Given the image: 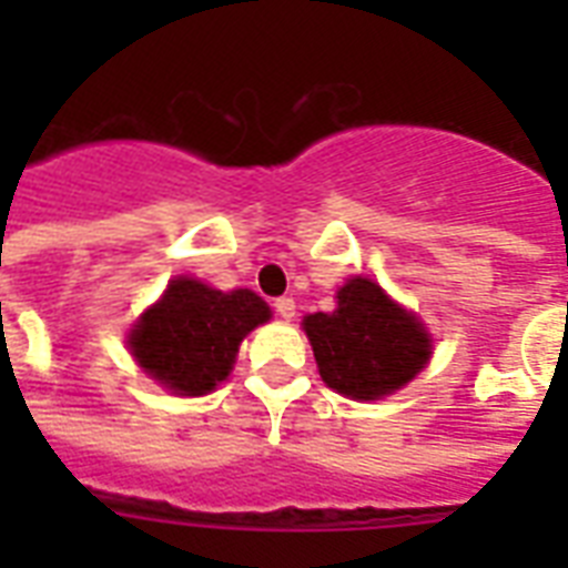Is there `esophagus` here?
Here are the masks:
<instances>
[{"label": "esophagus", "instance_id": "1", "mask_svg": "<svg viewBox=\"0 0 568 568\" xmlns=\"http://www.w3.org/2000/svg\"><path fill=\"white\" fill-rule=\"evenodd\" d=\"M274 312L283 321H292L294 318V301H292V297H276V301H274Z\"/></svg>", "mask_w": 568, "mask_h": 568}]
</instances>
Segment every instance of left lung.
<instances>
[{"instance_id": "1", "label": "left lung", "mask_w": 568, "mask_h": 568, "mask_svg": "<svg viewBox=\"0 0 568 568\" xmlns=\"http://www.w3.org/2000/svg\"><path fill=\"white\" fill-rule=\"evenodd\" d=\"M303 329L324 383L354 400L395 392L430 359V336L418 318L363 276L338 288V306L329 315H306Z\"/></svg>"}]
</instances>
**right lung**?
<instances>
[{"label": "right lung", "instance_id": "add662e5", "mask_svg": "<svg viewBox=\"0 0 568 568\" xmlns=\"http://www.w3.org/2000/svg\"><path fill=\"white\" fill-rule=\"evenodd\" d=\"M271 318L258 294L217 292L180 276L129 336L141 368L180 395H205L226 379L241 338Z\"/></svg>", "mask_w": 568, "mask_h": 568}]
</instances>
